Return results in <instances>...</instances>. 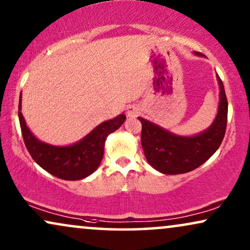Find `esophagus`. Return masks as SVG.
Here are the masks:
<instances>
[{
    "instance_id": "obj_1",
    "label": "esophagus",
    "mask_w": 250,
    "mask_h": 250,
    "mask_svg": "<svg viewBox=\"0 0 250 250\" xmlns=\"http://www.w3.org/2000/svg\"><path fill=\"white\" fill-rule=\"evenodd\" d=\"M127 114L129 118H136V116H138L141 114V109L138 106H130L128 107L127 109Z\"/></svg>"
}]
</instances>
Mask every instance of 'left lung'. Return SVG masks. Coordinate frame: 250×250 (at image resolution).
<instances>
[{
    "mask_svg": "<svg viewBox=\"0 0 250 250\" xmlns=\"http://www.w3.org/2000/svg\"><path fill=\"white\" fill-rule=\"evenodd\" d=\"M220 102L216 119L211 127L200 135L181 137L170 134L143 118L141 142L146 160L164 174H182L200 167L218 150L224 140L227 125V98L218 76Z\"/></svg>",
    "mask_w": 250,
    "mask_h": 250,
    "instance_id": "obj_1",
    "label": "left lung"
}]
</instances>
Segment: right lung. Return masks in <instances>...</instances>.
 <instances>
[{"label": "right lung", "instance_id": "right-lung-1", "mask_svg": "<svg viewBox=\"0 0 250 250\" xmlns=\"http://www.w3.org/2000/svg\"><path fill=\"white\" fill-rule=\"evenodd\" d=\"M21 99L18 105L21 130L27 151L33 160L52 175L62 180H81L92 174L102 163L106 137L114 132L125 121V115L100 123L78 143L70 146H54L38 141L28 130L21 112Z\"/></svg>", "mask_w": 250, "mask_h": 250}]
</instances>
